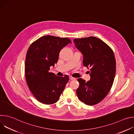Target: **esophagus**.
I'll return each instance as SVG.
<instances>
[{
	"mask_svg": "<svg viewBox=\"0 0 134 134\" xmlns=\"http://www.w3.org/2000/svg\"><path fill=\"white\" fill-rule=\"evenodd\" d=\"M69 79H70V80H76V79H75V78H74V77H72V76H69Z\"/></svg>",
	"mask_w": 134,
	"mask_h": 134,
	"instance_id": "34e87169",
	"label": "esophagus"
}]
</instances>
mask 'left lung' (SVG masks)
I'll return each instance as SVG.
<instances>
[{
    "label": "left lung",
    "mask_w": 134,
    "mask_h": 134,
    "mask_svg": "<svg viewBox=\"0 0 134 134\" xmlns=\"http://www.w3.org/2000/svg\"><path fill=\"white\" fill-rule=\"evenodd\" d=\"M76 47L83 54V64L90 70V81L77 80L76 90L80 100L88 105L100 103L107 96L113 83L116 62L112 49L94 36L75 39Z\"/></svg>",
    "instance_id": "left-lung-1"
}]
</instances>
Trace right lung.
Returning <instances> with one entry per match:
<instances>
[{
	"label": "right lung",
	"mask_w": 134,
	"mask_h": 134,
	"mask_svg": "<svg viewBox=\"0 0 134 134\" xmlns=\"http://www.w3.org/2000/svg\"><path fill=\"white\" fill-rule=\"evenodd\" d=\"M71 41L68 37L45 35L34 41L27 51L25 63L26 83L34 97L41 103L58 101L69 81L67 75L57 76L49 71L58 60L62 49Z\"/></svg>",
	"instance_id": "obj_1"
}]
</instances>
